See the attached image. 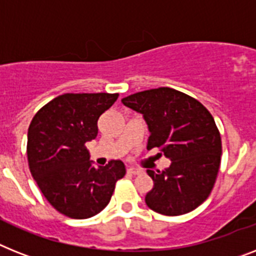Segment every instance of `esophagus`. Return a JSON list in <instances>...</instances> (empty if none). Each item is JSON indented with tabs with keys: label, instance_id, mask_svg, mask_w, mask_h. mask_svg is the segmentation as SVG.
Returning <instances> with one entry per match:
<instances>
[{
	"label": "esophagus",
	"instance_id": "1",
	"mask_svg": "<svg viewBox=\"0 0 256 256\" xmlns=\"http://www.w3.org/2000/svg\"><path fill=\"white\" fill-rule=\"evenodd\" d=\"M126 172H128V174H132V175H138L142 172V170H140V168H126Z\"/></svg>",
	"mask_w": 256,
	"mask_h": 256
}]
</instances>
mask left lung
Returning <instances> with one entry per match:
<instances>
[{
  "instance_id": "8db88e82",
  "label": "left lung",
  "mask_w": 256,
  "mask_h": 256,
  "mask_svg": "<svg viewBox=\"0 0 256 256\" xmlns=\"http://www.w3.org/2000/svg\"><path fill=\"white\" fill-rule=\"evenodd\" d=\"M144 115L150 136L148 150L171 161L164 171L146 170L154 186L146 206L164 216L188 213L206 200L221 164V134L213 116L198 100L171 88L136 92L122 99Z\"/></svg>"
}]
</instances>
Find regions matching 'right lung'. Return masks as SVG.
Segmentation results:
<instances>
[{"instance_id": "1", "label": "right lung", "mask_w": 256, "mask_h": 256, "mask_svg": "<svg viewBox=\"0 0 256 256\" xmlns=\"http://www.w3.org/2000/svg\"><path fill=\"white\" fill-rule=\"evenodd\" d=\"M119 94L68 92L35 114L27 134V160L32 178L57 212L84 220L102 212L126 166L112 160L95 168L86 142L98 134V120Z\"/></svg>"}]
</instances>
